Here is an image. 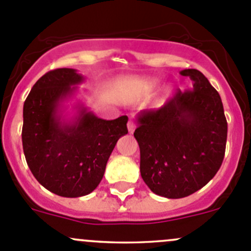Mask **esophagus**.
<instances>
[{"label":"esophagus","instance_id":"34e87169","mask_svg":"<svg viewBox=\"0 0 251 251\" xmlns=\"http://www.w3.org/2000/svg\"><path fill=\"white\" fill-rule=\"evenodd\" d=\"M127 128H128V132L133 133V131H135V128H136V124L133 123V121H128Z\"/></svg>","mask_w":251,"mask_h":251}]
</instances>
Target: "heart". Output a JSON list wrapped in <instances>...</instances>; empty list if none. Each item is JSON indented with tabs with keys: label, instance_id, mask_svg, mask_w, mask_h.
Segmentation results:
<instances>
[{
	"label": "heart",
	"instance_id": "heart-1",
	"mask_svg": "<svg viewBox=\"0 0 251 251\" xmlns=\"http://www.w3.org/2000/svg\"><path fill=\"white\" fill-rule=\"evenodd\" d=\"M156 81L154 78H142V80H136L130 82L128 88H130L131 95L135 98L143 97L151 93L153 88L155 87Z\"/></svg>",
	"mask_w": 251,
	"mask_h": 251
}]
</instances>
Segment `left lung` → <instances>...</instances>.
<instances>
[{"label":"left lung","instance_id":"obj_1","mask_svg":"<svg viewBox=\"0 0 251 251\" xmlns=\"http://www.w3.org/2000/svg\"><path fill=\"white\" fill-rule=\"evenodd\" d=\"M193 81L159 109L137 116L135 138L141 176L153 193L170 199L203 188L224 161L227 120L219 92L197 69L179 73Z\"/></svg>","mask_w":251,"mask_h":251}]
</instances>
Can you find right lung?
<instances>
[{
    "mask_svg": "<svg viewBox=\"0 0 251 251\" xmlns=\"http://www.w3.org/2000/svg\"><path fill=\"white\" fill-rule=\"evenodd\" d=\"M83 76L75 69L50 70L32 86L23 108L24 155L35 178L52 193L76 198L95 191L128 118H97L80 104L74 120H62L60 103Z\"/></svg>",
    "mask_w": 251,
    "mask_h": 251,
    "instance_id": "add662e5",
    "label": "right lung"
}]
</instances>
